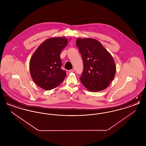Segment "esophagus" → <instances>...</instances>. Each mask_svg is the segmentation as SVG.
I'll return each mask as SVG.
<instances>
[{
    "label": "esophagus",
    "instance_id": "34e87169",
    "mask_svg": "<svg viewBox=\"0 0 146 146\" xmlns=\"http://www.w3.org/2000/svg\"><path fill=\"white\" fill-rule=\"evenodd\" d=\"M74 72V69L69 70V72Z\"/></svg>",
    "mask_w": 146,
    "mask_h": 146
}]
</instances>
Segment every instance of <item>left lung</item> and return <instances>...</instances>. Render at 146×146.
<instances>
[{"instance_id": "8db88e82", "label": "left lung", "mask_w": 146, "mask_h": 146, "mask_svg": "<svg viewBox=\"0 0 146 146\" xmlns=\"http://www.w3.org/2000/svg\"><path fill=\"white\" fill-rule=\"evenodd\" d=\"M76 44L83 61V71L80 77L82 83L90 91L104 90L115 74L116 67L111 55L94 39L78 38Z\"/></svg>"}]
</instances>
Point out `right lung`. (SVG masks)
<instances>
[{
	"label": "right lung",
	"instance_id": "1",
	"mask_svg": "<svg viewBox=\"0 0 146 146\" xmlns=\"http://www.w3.org/2000/svg\"><path fill=\"white\" fill-rule=\"evenodd\" d=\"M63 37L51 38L44 41L35 50L29 62L31 75L40 88L50 90L64 80L66 72L61 68V51L67 45Z\"/></svg>",
	"mask_w": 146,
	"mask_h": 146
}]
</instances>
